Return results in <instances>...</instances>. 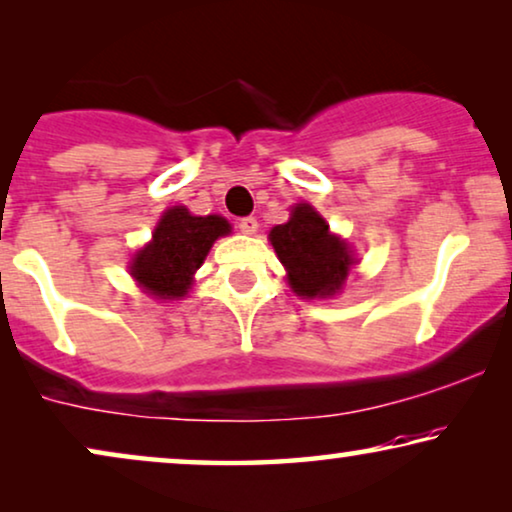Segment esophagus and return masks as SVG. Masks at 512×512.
<instances>
[{
	"instance_id": "esophagus-1",
	"label": "esophagus",
	"mask_w": 512,
	"mask_h": 512,
	"mask_svg": "<svg viewBox=\"0 0 512 512\" xmlns=\"http://www.w3.org/2000/svg\"><path fill=\"white\" fill-rule=\"evenodd\" d=\"M237 226H240V230L244 235H254L256 230H258V221L254 219V216H244V219H240V223H237Z\"/></svg>"
}]
</instances>
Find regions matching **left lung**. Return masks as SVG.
I'll return each mask as SVG.
<instances>
[{"mask_svg":"<svg viewBox=\"0 0 512 512\" xmlns=\"http://www.w3.org/2000/svg\"><path fill=\"white\" fill-rule=\"evenodd\" d=\"M270 242L289 270L291 289L303 298L333 296L354 263L347 244L328 233V223L310 205H298L289 221L272 228Z\"/></svg>","mask_w":512,"mask_h":512,"instance_id":"left-lung-1","label":"left lung"}]
</instances>
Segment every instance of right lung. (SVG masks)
<instances>
[{
    "mask_svg": "<svg viewBox=\"0 0 512 512\" xmlns=\"http://www.w3.org/2000/svg\"><path fill=\"white\" fill-rule=\"evenodd\" d=\"M228 233L230 223L216 214L193 216L186 207L167 209L151 244L132 263V277L156 298L186 296L193 272L205 261L214 240Z\"/></svg>",
    "mask_w": 512,
    "mask_h": 512,
    "instance_id": "obj_1",
    "label": "right lung"
}]
</instances>
